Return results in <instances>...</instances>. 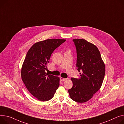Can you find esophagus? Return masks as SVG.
<instances>
[{"label": "esophagus", "instance_id": "esophagus-1", "mask_svg": "<svg viewBox=\"0 0 124 124\" xmlns=\"http://www.w3.org/2000/svg\"><path fill=\"white\" fill-rule=\"evenodd\" d=\"M60 80L62 81H66L67 80L66 78H62V77H60Z\"/></svg>", "mask_w": 124, "mask_h": 124}]
</instances>
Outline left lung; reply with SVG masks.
Masks as SVG:
<instances>
[{
    "instance_id": "1",
    "label": "left lung",
    "mask_w": 124,
    "mask_h": 124,
    "mask_svg": "<svg viewBox=\"0 0 124 124\" xmlns=\"http://www.w3.org/2000/svg\"><path fill=\"white\" fill-rule=\"evenodd\" d=\"M77 50L79 78H71L73 87L68 90L71 99L83 103L91 99L102 85L105 65L99 49L84 39H73Z\"/></svg>"
}]
</instances>
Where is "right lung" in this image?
Segmentation results:
<instances>
[{"mask_svg":"<svg viewBox=\"0 0 124 124\" xmlns=\"http://www.w3.org/2000/svg\"><path fill=\"white\" fill-rule=\"evenodd\" d=\"M66 41L48 39L33 45L23 63L21 76L29 92L41 101H47L53 97L59 86L60 78L46 73L47 65L55 49Z\"/></svg>","mask_w":124,"mask_h":124,"instance_id":"add662e5","label":"right lung"}]
</instances>
